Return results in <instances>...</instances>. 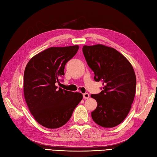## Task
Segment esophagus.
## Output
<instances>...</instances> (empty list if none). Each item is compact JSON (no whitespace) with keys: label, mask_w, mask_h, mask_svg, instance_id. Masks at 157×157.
Segmentation results:
<instances>
[{"label":"esophagus","mask_w":157,"mask_h":157,"mask_svg":"<svg viewBox=\"0 0 157 157\" xmlns=\"http://www.w3.org/2000/svg\"><path fill=\"white\" fill-rule=\"evenodd\" d=\"M83 99H88V98H90V95H89V94H87V93L83 94Z\"/></svg>","instance_id":"1"}]
</instances>
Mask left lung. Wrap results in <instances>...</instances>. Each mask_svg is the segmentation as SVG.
Instances as JSON below:
<instances>
[{
  "label": "left lung",
  "mask_w": 157,
  "mask_h": 157,
  "mask_svg": "<svg viewBox=\"0 0 157 157\" xmlns=\"http://www.w3.org/2000/svg\"><path fill=\"white\" fill-rule=\"evenodd\" d=\"M82 50L95 81L102 82L103 86L99 94L91 95L98 103L91 117L103 127L117 126L129 113L134 100L136 80L133 67L113 48L96 44L83 46Z\"/></svg>",
  "instance_id": "8db88e82"
}]
</instances>
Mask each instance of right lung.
I'll list each match as a JSON object with an SVG mask.
<instances>
[{
  "mask_svg": "<svg viewBox=\"0 0 157 157\" xmlns=\"http://www.w3.org/2000/svg\"><path fill=\"white\" fill-rule=\"evenodd\" d=\"M79 46L51 47L32 58L24 73V95L34 119L48 128L64 125L82 101L79 92L58 87L66 63Z\"/></svg>",
  "mask_w": 157,
  "mask_h": 157,
  "instance_id": "1",
  "label": "right lung"
}]
</instances>
